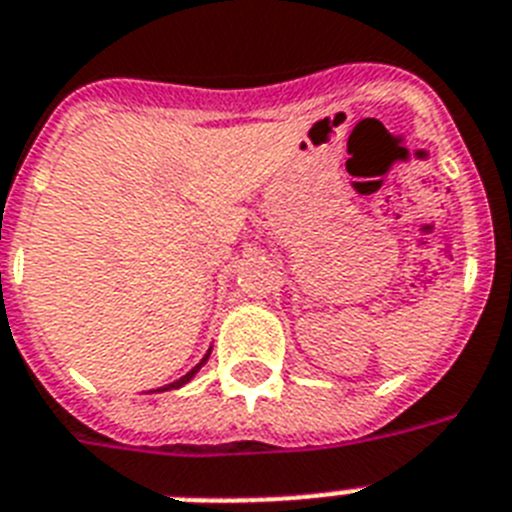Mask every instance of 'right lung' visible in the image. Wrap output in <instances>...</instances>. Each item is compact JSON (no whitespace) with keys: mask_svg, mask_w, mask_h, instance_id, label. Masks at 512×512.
Masks as SVG:
<instances>
[{"mask_svg":"<svg viewBox=\"0 0 512 512\" xmlns=\"http://www.w3.org/2000/svg\"><path fill=\"white\" fill-rule=\"evenodd\" d=\"M210 352H213V347H210V350H207V355L202 357V360H199V363L194 365V368H191V371L186 373V376H181V378H178V381H173V384H168V386H160V389H157V392H168V389H181V386H184V384H189L191 378L197 376L199 368H202V365L207 363V357H210Z\"/></svg>","mask_w":512,"mask_h":512,"instance_id":"right-lung-1","label":"right lung"}]
</instances>
